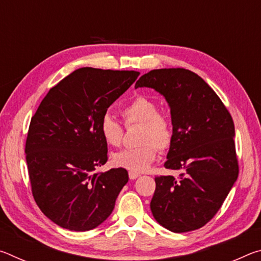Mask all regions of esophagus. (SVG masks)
<instances>
[{
    "mask_svg": "<svg viewBox=\"0 0 261 261\" xmlns=\"http://www.w3.org/2000/svg\"><path fill=\"white\" fill-rule=\"evenodd\" d=\"M139 174L138 173H132V171H129V177H130V179H136V178H138L139 177Z\"/></svg>",
    "mask_w": 261,
    "mask_h": 261,
    "instance_id": "1",
    "label": "esophagus"
}]
</instances>
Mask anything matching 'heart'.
Wrapping results in <instances>:
<instances>
[{
  "mask_svg": "<svg viewBox=\"0 0 261 261\" xmlns=\"http://www.w3.org/2000/svg\"><path fill=\"white\" fill-rule=\"evenodd\" d=\"M121 115L126 126H141L138 137L140 145L114 154L113 162L116 167L132 173H143L155 160L156 148L165 152L171 146L174 139L173 122L166 115L159 113L156 101L146 95H137L122 108ZM99 129L106 145L110 147L121 146L124 130L120 122L106 114L101 118Z\"/></svg>",
  "mask_w": 261,
  "mask_h": 261,
  "instance_id": "1",
  "label": "heart"
}]
</instances>
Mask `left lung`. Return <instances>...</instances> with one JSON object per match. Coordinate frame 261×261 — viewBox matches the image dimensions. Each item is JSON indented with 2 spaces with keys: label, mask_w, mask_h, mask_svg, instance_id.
Listing matches in <instances>:
<instances>
[{
  "label": "left lung",
  "mask_w": 261,
  "mask_h": 261,
  "mask_svg": "<svg viewBox=\"0 0 261 261\" xmlns=\"http://www.w3.org/2000/svg\"><path fill=\"white\" fill-rule=\"evenodd\" d=\"M135 87H151L165 96L174 126L165 167L180 174L155 177L154 219L173 232L204 227L240 171L231 115L204 79L183 68L152 70Z\"/></svg>",
  "instance_id": "left-lung-1"
}]
</instances>
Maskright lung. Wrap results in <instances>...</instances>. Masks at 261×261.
<instances>
[{"label": "right lung", "mask_w": 261, "mask_h": 261, "mask_svg": "<svg viewBox=\"0 0 261 261\" xmlns=\"http://www.w3.org/2000/svg\"><path fill=\"white\" fill-rule=\"evenodd\" d=\"M138 76L77 69L50 88L33 115L25 144L31 189L57 226L87 231L112 214L129 175L124 168L96 171L108 160L100 121Z\"/></svg>", "instance_id": "right-lung-1"}]
</instances>
